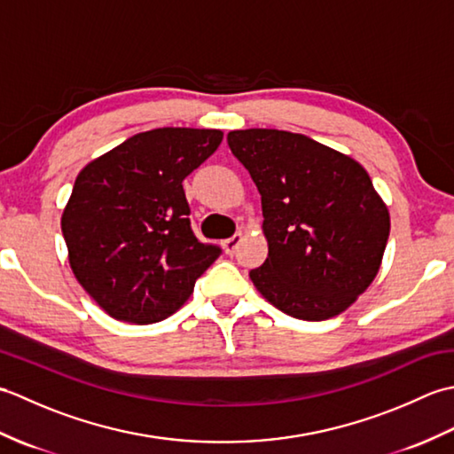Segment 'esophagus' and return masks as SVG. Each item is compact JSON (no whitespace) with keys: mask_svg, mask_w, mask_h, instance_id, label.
I'll return each mask as SVG.
<instances>
[{"mask_svg":"<svg viewBox=\"0 0 454 454\" xmlns=\"http://www.w3.org/2000/svg\"><path fill=\"white\" fill-rule=\"evenodd\" d=\"M239 242H242V234H234L232 238H228V239H224V242H222V249H224L228 255H232L238 249Z\"/></svg>","mask_w":454,"mask_h":454,"instance_id":"1","label":"esophagus"}]
</instances>
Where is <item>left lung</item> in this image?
Here are the masks:
<instances>
[{"instance_id":"8db88e82","label":"left lung","mask_w":454,"mask_h":454,"mask_svg":"<svg viewBox=\"0 0 454 454\" xmlns=\"http://www.w3.org/2000/svg\"><path fill=\"white\" fill-rule=\"evenodd\" d=\"M262 195L265 263L249 271L265 301L298 320L345 312L379 273L390 215L359 161L304 134L228 132Z\"/></svg>"}]
</instances>
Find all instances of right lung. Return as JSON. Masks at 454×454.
Instances as JSON below:
<instances>
[{
  "label": "right lung",
  "mask_w": 454,
  "mask_h": 454,
  "mask_svg": "<svg viewBox=\"0 0 454 454\" xmlns=\"http://www.w3.org/2000/svg\"><path fill=\"white\" fill-rule=\"evenodd\" d=\"M222 137L215 129L140 132L75 177L62 212L67 262L114 320L153 324L171 316L216 262L220 247L192 234L183 179Z\"/></svg>",
  "instance_id": "1"
}]
</instances>
